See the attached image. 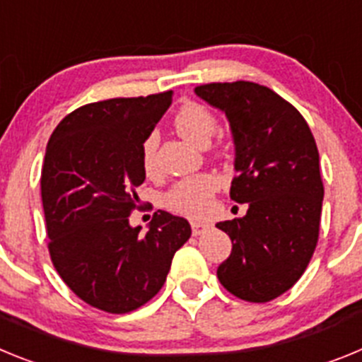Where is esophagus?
Instances as JSON below:
<instances>
[{"label":"esophagus","instance_id":"obj_1","mask_svg":"<svg viewBox=\"0 0 362 362\" xmlns=\"http://www.w3.org/2000/svg\"><path fill=\"white\" fill-rule=\"evenodd\" d=\"M190 225H192V233H194V235H201V233L206 232V230L210 228L209 223H203V221H192Z\"/></svg>","mask_w":362,"mask_h":362}]
</instances>
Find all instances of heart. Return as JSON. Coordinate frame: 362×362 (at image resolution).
I'll return each mask as SVG.
<instances>
[{
  "instance_id": "heart-1",
  "label": "heart",
  "mask_w": 362,
  "mask_h": 362,
  "mask_svg": "<svg viewBox=\"0 0 362 362\" xmlns=\"http://www.w3.org/2000/svg\"><path fill=\"white\" fill-rule=\"evenodd\" d=\"M177 132L197 146H206L217 129L216 116L199 103H188L179 108L174 117ZM159 136L150 132L143 139L141 165L146 175L156 174V150ZM217 188V179L210 174H197L185 177L174 185L163 197L166 209L188 217H204L212 209V196Z\"/></svg>"
}]
</instances>
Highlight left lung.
<instances>
[{
	"label": "left lung",
	"instance_id": "left-lung-1",
	"mask_svg": "<svg viewBox=\"0 0 362 362\" xmlns=\"http://www.w3.org/2000/svg\"><path fill=\"white\" fill-rule=\"evenodd\" d=\"M194 92L228 119L238 172L230 197L248 203L245 216L216 225L232 239L217 277L239 299L267 303L299 281L317 245V145L305 117L268 86L210 83Z\"/></svg>",
	"mask_w": 362,
	"mask_h": 362
}]
</instances>
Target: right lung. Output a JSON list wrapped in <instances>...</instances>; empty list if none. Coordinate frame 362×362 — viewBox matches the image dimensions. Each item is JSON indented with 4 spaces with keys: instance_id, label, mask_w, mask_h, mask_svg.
<instances>
[{
    "instance_id": "right-lung-1",
    "label": "right lung",
    "mask_w": 362,
    "mask_h": 362,
    "mask_svg": "<svg viewBox=\"0 0 362 362\" xmlns=\"http://www.w3.org/2000/svg\"><path fill=\"white\" fill-rule=\"evenodd\" d=\"M170 103L172 90L85 105L47 145L41 199L50 257L66 286L103 312H132L152 299L192 233L187 219L165 210L145 233L129 221L145 181L143 139Z\"/></svg>"
}]
</instances>
